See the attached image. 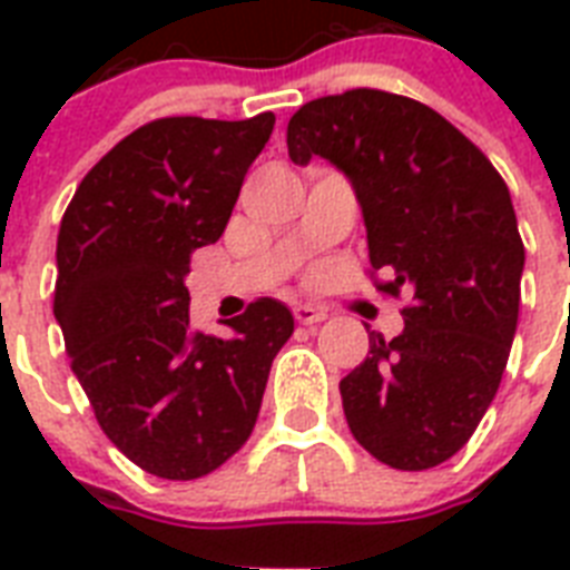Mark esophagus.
Masks as SVG:
<instances>
[{
    "instance_id": "1",
    "label": "esophagus",
    "mask_w": 570,
    "mask_h": 570,
    "mask_svg": "<svg viewBox=\"0 0 570 570\" xmlns=\"http://www.w3.org/2000/svg\"><path fill=\"white\" fill-rule=\"evenodd\" d=\"M293 316L295 322H302V325H316V322L328 320V311H325V307H316V304H295Z\"/></svg>"
}]
</instances>
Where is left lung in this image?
Returning a JSON list of instances; mask_svg holds the SVG:
<instances>
[{
    "instance_id": "8db88e82",
    "label": "left lung",
    "mask_w": 570,
    "mask_h": 570,
    "mask_svg": "<svg viewBox=\"0 0 570 570\" xmlns=\"http://www.w3.org/2000/svg\"><path fill=\"white\" fill-rule=\"evenodd\" d=\"M289 159L322 156L364 209L370 275L405 293V328L370 334L340 381L355 441L381 464L429 470L476 432L503 379L521 304L523 242L488 156L438 111L379 88L304 102L286 127Z\"/></svg>"
}]
</instances>
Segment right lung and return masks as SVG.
<instances>
[{"mask_svg": "<svg viewBox=\"0 0 570 570\" xmlns=\"http://www.w3.org/2000/svg\"><path fill=\"white\" fill-rule=\"evenodd\" d=\"M275 115L159 118L79 183L58 230L56 313L76 379L115 446L159 479L242 450L293 313L257 298L233 337L189 328L191 254L218 242Z\"/></svg>", "mask_w": 570, "mask_h": 570, "instance_id": "right-lung-1", "label": "right lung"}]
</instances>
